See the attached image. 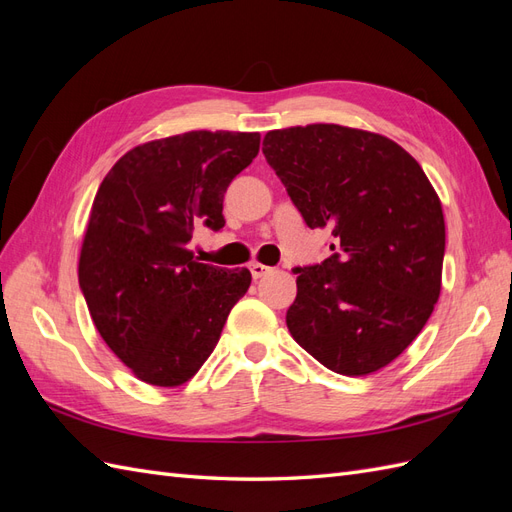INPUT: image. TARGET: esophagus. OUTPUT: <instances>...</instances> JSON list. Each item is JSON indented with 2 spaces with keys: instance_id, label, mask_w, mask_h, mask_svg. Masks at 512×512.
I'll list each match as a JSON object with an SVG mask.
<instances>
[{
  "instance_id": "esophagus-1",
  "label": "esophagus",
  "mask_w": 512,
  "mask_h": 512,
  "mask_svg": "<svg viewBox=\"0 0 512 512\" xmlns=\"http://www.w3.org/2000/svg\"><path fill=\"white\" fill-rule=\"evenodd\" d=\"M250 271H252V277H254V280H258V277L271 273V267L262 265V262H252V265H250Z\"/></svg>"
}]
</instances>
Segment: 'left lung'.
Masks as SVG:
<instances>
[{
	"instance_id": "obj_1",
	"label": "left lung",
	"mask_w": 512,
	"mask_h": 512,
	"mask_svg": "<svg viewBox=\"0 0 512 512\" xmlns=\"http://www.w3.org/2000/svg\"><path fill=\"white\" fill-rule=\"evenodd\" d=\"M262 153L309 228H329L333 254L297 267L288 331L342 376L395 361L438 303L444 215L427 175L382 134L337 123L271 130Z\"/></svg>"
}]
</instances>
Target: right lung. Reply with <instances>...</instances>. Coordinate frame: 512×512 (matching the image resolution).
I'll return each instance as SVG.
<instances>
[{
    "label": "right lung",
    "instance_id": "add662e5",
    "mask_svg": "<svg viewBox=\"0 0 512 512\" xmlns=\"http://www.w3.org/2000/svg\"><path fill=\"white\" fill-rule=\"evenodd\" d=\"M258 149V132H185L130 149L100 183L79 284L98 333L138 380L188 382L250 288V271L196 262L188 243L194 226L226 224L224 194Z\"/></svg>",
    "mask_w": 512,
    "mask_h": 512
}]
</instances>
